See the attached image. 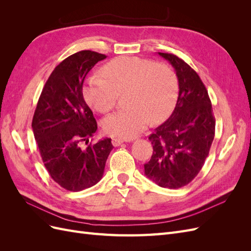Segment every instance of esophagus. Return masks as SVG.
Wrapping results in <instances>:
<instances>
[{"instance_id":"esophagus-1","label":"esophagus","mask_w":251,"mask_h":251,"mask_svg":"<svg viewBox=\"0 0 251 251\" xmlns=\"http://www.w3.org/2000/svg\"><path fill=\"white\" fill-rule=\"evenodd\" d=\"M125 141L123 140V139H120V138H113L112 139V144L114 147H119V146H121V144H123Z\"/></svg>"}]
</instances>
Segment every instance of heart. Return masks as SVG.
I'll use <instances>...</instances> for the list:
<instances>
[{"label":"heart","instance_id":"1","mask_svg":"<svg viewBox=\"0 0 251 251\" xmlns=\"http://www.w3.org/2000/svg\"><path fill=\"white\" fill-rule=\"evenodd\" d=\"M105 79L91 77L83 87L86 101L94 110L107 113L118 94H126L130 108L103 119V131L113 137L130 139L151 123H160L172 113L178 95L176 74L169 66L137 56H123L105 65Z\"/></svg>","mask_w":251,"mask_h":251}]
</instances>
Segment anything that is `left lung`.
I'll list each match as a JSON object with an SVG mask.
<instances>
[{
	"mask_svg": "<svg viewBox=\"0 0 251 251\" xmlns=\"http://www.w3.org/2000/svg\"><path fill=\"white\" fill-rule=\"evenodd\" d=\"M158 54L173 66L179 82L176 107L168 120L150 135L153 155L144 174L166 188L185 186L201 171L215 137L211 102L199 75L171 53Z\"/></svg>",
	"mask_w": 251,
	"mask_h": 251,
	"instance_id": "obj_1",
	"label": "left lung"
}]
</instances>
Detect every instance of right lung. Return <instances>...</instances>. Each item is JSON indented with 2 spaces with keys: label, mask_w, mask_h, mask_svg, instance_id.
I'll list each match as a JSON object with an SVG mask.
<instances>
[{
  "label": "right lung",
  "mask_w": 251,
  "mask_h": 251,
  "mask_svg": "<svg viewBox=\"0 0 251 251\" xmlns=\"http://www.w3.org/2000/svg\"><path fill=\"white\" fill-rule=\"evenodd\" d=\"M105 57L83 50L64 59L45 83L33 115L32 130L45 168L58 185L70 192L100 181L114 148L111 138L82 147L97 130L93 112L83 100V80Z\"/></svg>",
  "instance_id": "1"
}]
</instances>
